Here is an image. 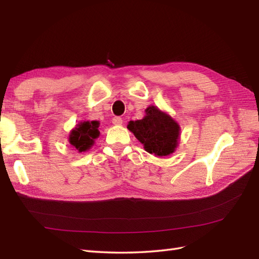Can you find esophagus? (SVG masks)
Listing matches in <instances>:
<instances>
[{"label": "esophagus", "mask_w": 259, "mask_h": 259, "mask_svg": "<svg viewBox=\"0 0 259 259\" xmlns=\"http://www.w3.org/2000/svg\"><path fill=\"white\" fill-rule=\"evenodd\" d=\"M112 123H113V124H117V125L122 124V118H120V117H114V118L112 119Z\"/></svg>", "instance_id": "1"}]
</instances>
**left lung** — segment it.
Instances as JSON below:
<instances>
[{"label": "left lung", "instance_id": "8db88e82", "mask_svg": "<svg viewBox=\"0 0 259 259\" xmlns=\"http://www.w3.org/2000/svg\"><path fill=\"white\" fill-rule=\"evenodd\" d=\"M128 129L144 144L146 151L156 156H168L178 145V123L153 106L146 110L144 119L130 121Z\"/></svg>", "mask_w": 259, "mask_h": 259}]
</instances>
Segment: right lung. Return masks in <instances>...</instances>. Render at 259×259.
Returning <instances> with one entry per match:
<instances>
[{
  "label": "right lung",
  "mask_w": 259,
  "mask_h": 259,
  "mask_svg": "<svg viewBox=\"0 0 259 259\" xmlns=\"http://www.w3.org/2000/svg\"><path fill=\"white\" fill-rule=\"evenodd\" d=\"M99 122L98 121H84L76 125V128L71 131L70 144L80 152L85 151L93 145V140L99 137Z\"/></svg>",
  "instance_id": "obj_1"
}]
</instances>
